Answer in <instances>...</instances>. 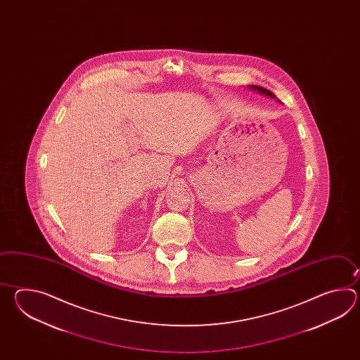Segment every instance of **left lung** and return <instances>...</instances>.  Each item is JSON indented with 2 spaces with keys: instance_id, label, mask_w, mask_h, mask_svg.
<instances>
[{
  "instance_id": "8db88e82",
  "label": "left lung",
  "mask_w": 360,
  "mask_h": 360,
  "mask_svg": "<svg viewBox=\"0 0 360 360\" xmlns=\"http://www.w3.org/2000/svg\"><path fill=\"white\" fill-rule=\"evenodd\" d=\"M250 89H252V90H256V91L260 92V94H264V95H266L269 98H276V95L273 94L271 91H269L268 89H264V87H261V86H256V84H251L250 86ZM279 101V100H278Z\"/></svg>"
}]
</instances>
